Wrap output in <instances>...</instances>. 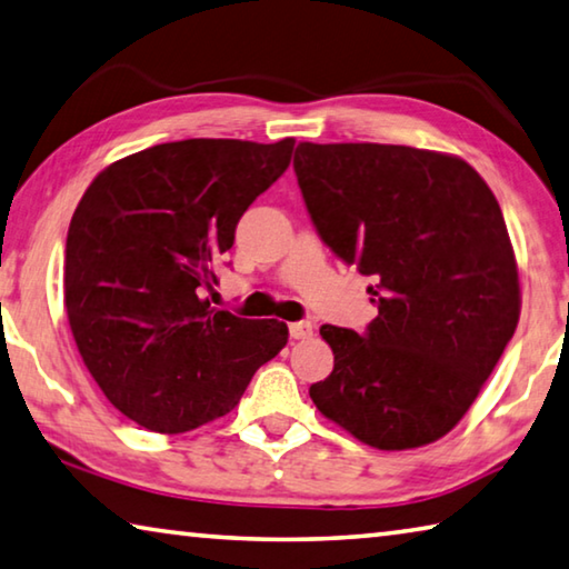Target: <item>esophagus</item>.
<instances>
[{
  "label": "esophagus",
  "instance_id": "esophagus-1",
  "mask_svg": "<svg viewBox=\"0 0 569 569\" xmlns=\"http://www.w3.org/2000/svg\"><path fill=\"white\" fill-rule=\"evenodd\" d=\"M292 340H310L312 337V322H292L290 325Z\"/></svg>",
  "mask_w": 569,
  "mask_h": 569
}]
</instances>
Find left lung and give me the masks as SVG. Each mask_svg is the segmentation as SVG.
<instances>
[{"label":"left lung","mask_w":569,"mask_h":569,"mask_svg":"<svg viewBox=\"0 0 569 569\" xmlns=\"http://www.w3.org/2000/svg\"><path fill=\"white\" fill-rule=\"evenodd\" d=\"M295 172L332 252L372 277L365 335L322 325L335 370L310 387L327 420L412 450L462 420L520 320L502 209L465 159L402 144L300 142Z\"/></svg>","instance_id":"obj_1"}]
</instances>
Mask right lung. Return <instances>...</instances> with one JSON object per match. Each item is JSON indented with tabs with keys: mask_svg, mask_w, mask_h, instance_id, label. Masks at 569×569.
<instances>
[{
	"mask_svg": "<svg viewBox=\"0 0 569 569\" xmlns=\"http://www.w3.org/2000/svg\"><path fill=\"white\" fill-rule=\"evenodd\" d=\"M295 139H182L117 159L72 214L64 307L99 390L129 420L177 435L234 410L287 325L209 307L247 207L290 167Z\"/></svg>",
	"mask_w": 569,
	"mask_h": 569,
	"instance_id": "add662e5",
	"label": "right lung"
}]
</instances>
